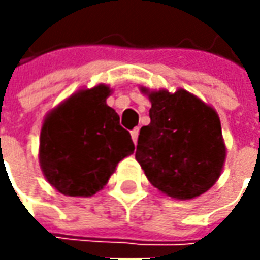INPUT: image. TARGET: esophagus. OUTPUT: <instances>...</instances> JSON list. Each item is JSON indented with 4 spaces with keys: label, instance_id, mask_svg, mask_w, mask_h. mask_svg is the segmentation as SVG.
<instances>
[{
    "label": "esophagus",
    "instance_id": "1",
    "mask_svg": "<svg viewBox=\"0 0 260 260\" xmlns=\"http://www.w3.org/2000/svg\"><path fill=\"white\" fill-rule=\"evenodd\" d=\"M137 137H139V128H135V130H132V139H133L135 145H137Z\"/></svg>",
    "mask_w": 260,
    "mask_h": 260
}]
</instances>
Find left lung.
<instances>
[{"instance_id": "obj_1", "label": "left lung", "mask_w": 260, "mask_h": 260, "mask_svg": "<svg viewBox=\"0 0 260 260\" xmlns=\"http://www.w3.org/2000/svg\"><path fill=\"white\" fill-rule=\"evenodd\" d=\"M150 124L140 128L136 160L149 182L175 200H192L220 178L225 145L218 114L186 89L150 91Z\"/></svg>"}]
</instances>
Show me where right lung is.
I'll return each mask as SVG.
<instances>
[{
  "label": "right lung",
  "mask_w": 260,
  "mask_h": 260,
  "mask_svg": "<svg viewBox=\"0 0 260 260\" xmlns=\"http://www.w3.org/2000/svg\"><path fill=\"white\" fill-rule=\"evenodd\" d=\"M105 84L82 88L50 110L40 132L39 162L46 181L68 197H92L135 152L130 133L107 98Z\"/></svg>",
  "instance_id": "right-lung-1"
}]
</instances>
